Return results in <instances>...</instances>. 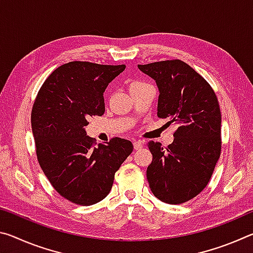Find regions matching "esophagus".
Masks as SVG:
<instances>
[{"mask_svg":"<svg viewBox=\"0 0 253 253\" xmlns=\"http://www.w3.org/2000/svg\"><path fill=\"white\" fill-rule=\"evenodd\" d=\"M144 145V142L143 140H135L134 142V149H136V151H138V149H140L143 147Z\"/></svg>","mask_w":253,"mask_h":253,"instance_id":"esophagus-1","label":"esophagus"}]
</instances>
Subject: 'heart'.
I'll list each match as a JSON object with an SVG mask.
<instances>
[{"mask_svg":"<svg viewBox=\"0 0 253 253\" xmlns=\"http://www.w3.org/2000/svg\"><path fill=\"white\" fill-rule=\"evenodd\" d=\"M145 84H147L142 83V81H138V80H132L129 84V91H134V90H136V89L143 87V85H145Z\"/></svg>","mask_w":253,"mask_h":253,"instance_id":"b5f03b06","label":"heart"}]
</instances>
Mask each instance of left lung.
I'll use <instances>...</instances> for the list:
<instances>
[{
  "label": "left lung",
  "mask_w": 253,
  "mask_h": 253,
  "mask_svg": "<svg viewBox=\"0 0 253 253\" xmlns=\"http://www.w3.org/2000/svg\"><path fill=\"white\" fill-rule=\"evenodd\" d=\"M160 90L157 116L176 124L173 143L151 142L153 155L146 175L162 202L182 204L195 198L211 179L221 155V111L211 85L182 60L138 65Z\"/></svg>",
  "instance_id": "1"
}]
</instances>
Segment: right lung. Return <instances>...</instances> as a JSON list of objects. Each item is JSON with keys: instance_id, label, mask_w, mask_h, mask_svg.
I'll list each match as a JSON object with an SVG mask.
<instances>
[{"instance_id": "obj_1", "label": "right lung", "mask_w": 253, "mask_h": 253, "mask_svg": "<svg viewBox=\"0 0 253 253\" xmlns=\"http://www.w3.org/2000/svg\"><path fill=\"white\" fill-rule=\"evenodd\" d=\"M125 68L65 63L46 78L34 100L31 125L38 162L54 190L75 204L104 200L134 148L118 137L96 146L84 130L90 117L104 115L105 89Z\"/></svg>"}]
</instances>
